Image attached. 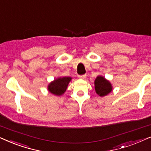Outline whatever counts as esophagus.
Wrapping results in <instances>:
<instances>
[{
	"instance_id": "esophagus-1",
	"label": "esophagus",
	"mask_w": 151,
	"mask_h": 151,
	"mask_svg": "<svg viewBox=\"0 0 151 151\" xmlns=\"http://www.w3.org/2000/svg\"><path fill=\"white\" fill-rule=\"evenodd\" d=\"M79 78L81 79H85L86 78V74H83V75H80V76H79Z\"/></svg>"
}]
</instances>
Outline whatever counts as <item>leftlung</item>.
<instances>
[{
    "mask_svg": "<svg viewBox=\"0 0 151 151\" xmlns=\"http://www.w3.org/2000/svg\"><path fill=\"white\" fill-rule=\"evenodd\" d=\"M112 86L110 82L103 76L99 75L94 80V90L98 95L103 97L112 91Z\"/></svg>",
    "mask_w": 151,
    "mask_h": 151,
    "instance_id": "obj_1",
    "label": "left lung"
}]
</instances>
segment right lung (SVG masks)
Returning <instances> with one entry per match:
<instances>
[{"mask_svg": "<svg viewBox=\"0 0 151 151\" xmlns=\"http://www.w3.org/2000/svg\"><path fill=\"white\" fill-rule=\"evenodd\" d=\"M71 80L72 77H58L48 84L47 90L52 94L61 96L65 93Z\"/></svg>", "mask_w": 151, "mask_h": 151, "instance_id": "obj_1", "label": "right lung"}]
</instances>
